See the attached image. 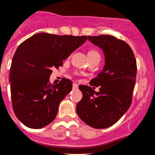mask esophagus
Segmentation results:
<instances>
[{
  "label": "esophagus",
  "instance_id": "esophagus-1",
  "mask_svg": "<svg viewBox=\"0 0 155 155\" xmlns=\"http://www.w3.org/2000/svg\"><path fill=\"white\" fill-rule=\"evenodd\" d=\"M73 89H78V85L76 84V83H73Z\"/></svg>",
  "mask_w": 155,
  "mask_h": 155
}]
</instances>
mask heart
<instances>
[{"label":"heart","mask_w":155,"mask_h":155,"mask_svg":"<svg viewBox=\"0 0 155 155\" xmlns=\"http://www.w3.org/2000/svg\"><path fill=\"white\" fill-rule=\"evenodd\" d=\"M93 55H99V53H98V52H96L95 50H89V53H88V56H93Z\"/></svg>","instance_id":"heart-1"}]
</instances>
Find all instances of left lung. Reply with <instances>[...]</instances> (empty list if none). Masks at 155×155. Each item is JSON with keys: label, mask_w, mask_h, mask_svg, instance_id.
<instances>
[{"label": "left lung", "mask_w": 155, "mask_h": 155, "mask_svg": "<svg viewBox=\"0 0 155 155\" xmlns=\"http://www.w3.org/2000/svg\"><path fill=\"white\" fill-rule=\"evenodd\" d=\"M88 40L103 51L105 65L90 86H79L82 99L76 105L79 118L92 128L112 126L125 115L131 104L135 86L137 64L134 53L125 41L112 36L88 37Z\"/></svg>", "instance_id": "1"}]
</instances>
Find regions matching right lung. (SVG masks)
Returning <instances> with one entry per match:
<instances>
[{
	"label": "right lung",
	"mask_w": 155,
	"mask_h": 155,
	"mask_svg": "<svg viewBox=\"0 0 155 155\" xmlns=\"http://www.w3.org/2000/svg\"><path fill=\"white\" fill-rule=\"evenodd\" d=\"M87 40L86 36L40 33L23 42L13 57L9 81L16 116L30 128H41L55 119L61 101L73 83L63 78L52 85V68L66 60Z\"/></svg>",
	"instance_id": "obj_1"
}]
</instances>
